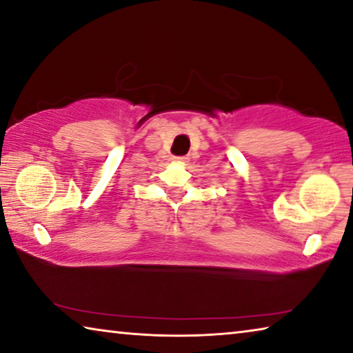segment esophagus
<instances>
[{"instance_id":"obj_1","label":"esophagus","mask_w":353,"mask_h":353,"mask_svg":"<svg viewBox=\"0 0 353 353\" xmlns=\"http://www.w3.org/2000/svg\"><path fill=\"white\" fill-rule=\"evenodd\" d=\"M185 160H187V157H172L174 163H185Z\"/></svg>"}]
</instances>
